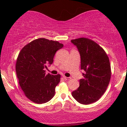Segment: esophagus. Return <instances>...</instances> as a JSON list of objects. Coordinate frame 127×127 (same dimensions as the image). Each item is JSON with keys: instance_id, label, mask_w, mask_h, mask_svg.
I'll list each match as a JSON object with an SVG mask.
<instances>
[{"instance_id": "34e87169", "label": "esophagus", "mask_w": 127, "mask_h": 127, "mask_svg": "<svg viewBox=\"0 0 127 127\" xmlns=\"http://www.w3.org/2000/svg\"><path fill=\"white\" fill-rule=\"evenodd\" d=\"M63 77L64 78V79L66 80H69L71 79L70 77H65V76H63Z\"/></svg>"}]
</instances>
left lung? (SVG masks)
<instances>
[{"label":"left lung","mask_w":127,"mask_h":127,"mask_svg":"<svg viewBox=\"0 0 127 127\" xmlns=\"http://www.w3.org/2000/svg\"><path fill=\"white\" fill-rule=\"evenodd\" d=\"M81 58V69L85 71L80 86L72 95L80 103L88 105L99 99L110 82L111 67L109 57L98 43L86 37L72 39Z\"/></svg>","instance_id":"left-lung-1"}]
</instances>
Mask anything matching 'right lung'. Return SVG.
<instances>
[{"label":"right lung","mask_w":127,"mask_h":127,"mask_svg":"<svg viewBox=\"0 0 127 127\" xmlns=\"http://www.w3.org/2000/svg\"><path fill=\"white\" fill-rule=\"evenodd\" d=\"M63 46L58 41L39 38L28 43L19 53L15 65L19 84L34 103H46L54 96L61 75L46 74L44 69L47 64H53L55 53Z\"/></svg>","instance_id":"1"}]
</instances>
